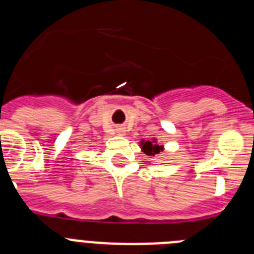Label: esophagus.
Masks as SVG:
<instances>
[{
  "instance_id": "34e87169",
  "label": "esophagus",
  "mask_w": 254,
  "mask_h": 254,
  "mask_svg": "<svg viewBox=\"0 0 254 254\" xmlns=\"http://www.w3.org/2000/svg\"><path fill=\"white\" fill-rule=\"evenodd\" d=\"M117 133H118V134H125V131H123L122 128H118V129H117Z\"/></svg>"
}]
</instances>
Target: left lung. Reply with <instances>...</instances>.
Listing matches in <instances>:
<instances>
[{"label": "left lung", "mask_w": 254, "mask_h": 254, "mask_svg": "<svg viewBox=\"0 0 254 254\" xmlns=\"http://www.w3.org/2000/svg\"><path fill=\"white\" fill-rule=\"evenodd\" d=\"M140 146H141V149H142V151L145 152L146 155H149V156H154V155H156V154H159L160 151H163V146L158 145L155 138L152 141L142 140L140 142Z\"/></svg>", "instance_id": "left-lung-1"}]
</instances>
